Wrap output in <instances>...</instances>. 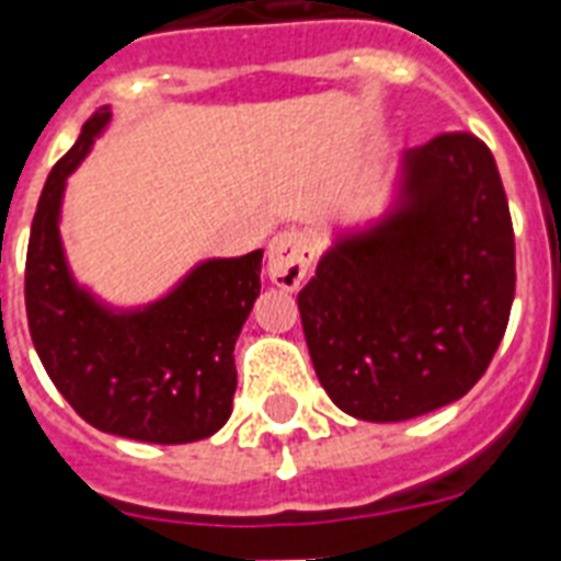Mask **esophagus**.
Wrapping results in <instances>:
<instances>
[{
  "label": "esophagus",
  "mask_w": 561,
  "mask_h": 561,
  "mask_svg": "<svg viewBox=\"0 0 561 561\" xmlns=\"http://www.w3.org/2000/svg\"><path fill=\"white\" fill-rule=\"evenodd\" d=\"M311 259H314V250L306 234L297 229L279 232L267 247V276L279 288L297 290L309 273Z\"/></svg>",
  "instance_id": "esophagus-1"
}]
</instances>
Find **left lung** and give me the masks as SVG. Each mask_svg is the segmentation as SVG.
Returning <instances> with one entry per match:
<instances>
[{"mask_svg": "<svg viewBox=\"0 0 561 561\" xmlns=\"http://www.w3.org/2000/svg\"><path fill=\"white\" fill-rule=\"evenodd\" d=\"M515 299V234L489 147L468 131L409 149L391 205L337 232L297 306L332 403L394 423L480 382Z\"/></svg>", "mask_w": 561, "mask_h": 561, "instance_id": "1", "label": "left lung"}]
</instances>
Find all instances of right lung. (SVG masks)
Listing matches in <instances>:
<instances>
[{
	"label": "right lung",
	"instance_id": "add662e5",
	"mask_svg": "<svg viewBox=\"0 0 561 561\" xmlns=\"http://www.w3.org/2000/svg\"><path fill=\"white\" fill-rule=\"evenodd\" d=\"M111 114H93L53 167L25 255V314L34 350L64 400L108 435L187 444L232 414L234 341L262 290V250L194 264L164 297L114 309L72 276L61 241L67 179Z\"/></svg>",
	"mask_w": 561,
	"mask_h": 561
}]
</instances>
